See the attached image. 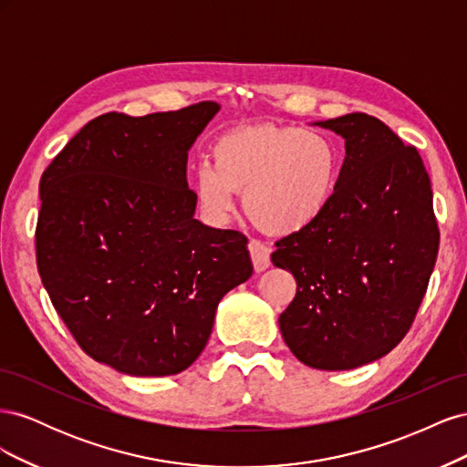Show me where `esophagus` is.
I'll list each match as a JSON object with an SVG mask.
<instances>
[{
  "instance_id": "obj_1",
  "label": "esophagus",
  "mask_w": 467,
  "mask_h": 467,
  "mask_svg": "<svg viewBox=\"0 0 467 467\" xmlns=\"http://www.w3.org/2000/svg\"><path fill=\"white\" fill-rule=\"evenodd\" d=\"M247 247H249V255H251L253 266H255V271L261 273L265 268H268V265H271V249H268L265 244H261L259 239H251Z\"/></svg>"
}]
</instances>
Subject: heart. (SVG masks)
Returning <instances> with one entry per match:
<instances>
[{"instance_id": "heart-1", "label": "heart", "mask_w": 467, "mask_h": 467, "mask_svg": "<svg viewBox=\"0 0 467 467\" xmlns=\"http://www.w3.org/2000/svg\"><path fill=\"white\" fill-rule=\"evenodd\" d=\"M212 158L214 165L196 167L194 196L214 225L232 216L234 191H245V212L261 230L296 234L323 214L338 181V150L317 130L244 126L223 134Z\"/></svg>"}]
</instances>
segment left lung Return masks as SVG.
Listing matches in <instances>:
<instances>
[{"label": "left lung", "mask_w": 467, "mask_h": 467, "mask_svg": "<svg viewBox=\"0 0 467 467\" xmlns=\"http://www.w3.org/2000/svg\"><path fill=\"white\" fill-rule=\"evenodd\" d=\"M317 124L345 138L347 158L323 214L276 242L273 263L298 285L278 325L306 366L350 370L388 355L411 329L441 232L415 146L364 112Z\"/></svg>", "instance_id": "obj_1"}]
</instances>
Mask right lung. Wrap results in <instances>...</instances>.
<instances>
[{
    "label": "right lung",
    "mask_w": 467,
    "mask_h": 467,
    "mask_svg": "<svg viewBox=\"0 0 467 467\" xmlns=\"http://www.w3.org/2000/svg\"><path fill=\"white\" fill-rule=\"evenodd\" d=\"M218 109L107 112L40 177L42 285L81 350L119 372L187 370L223 294L253 275L242 232L192 218L187 155Z\"/></svg>",
    "instance_id": "right-lung-1"
}]
</instances>
